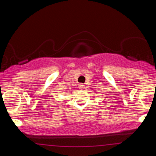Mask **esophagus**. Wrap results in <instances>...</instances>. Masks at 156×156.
<instances>
[{"label": "esophagus", "instance_id": "esophagus-1", "mask_svg": "<svg viewBox=\"0 0 156 156\" xmlns=\"http://www.w3.org/2000/svg\"><path fill=\"white\" fill-rule=\"evenodd\" d=\"M78 88H79L80 89H83L84 88H85V86H84L83 83H79L78 84Z\"/></svg>", "mask_w": 156, "mask_h": 156}]
</instances>
